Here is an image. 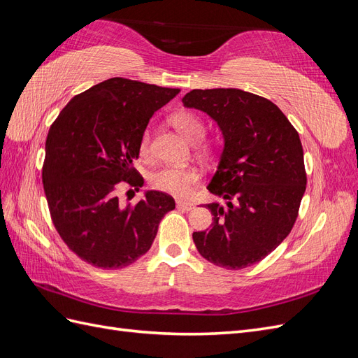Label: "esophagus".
Returning <instances> with one entry per match:
<instances>
[{"mask_svg": "<svg viewBox=\"0 0 358 358\" xmlns=\"http://www.w3.org/2000/svg\"><path fill=\"white\" fill-rule=\"evenodd\" d=\"M176 206H178V209H183V210H192V209H194V204L189 203V201L178 200V201H176Z\"/></svg>", "mask_w": 358, "mask_h": 358, "instance_id": "1", "label": "esophagus"}]
</instances>
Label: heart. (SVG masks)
I'll return each mask as SVG.
<instances>
[{"mask_svg": "<svg viewBox=\"0 0 358 358\" xmlns=\"http://www.w3.org/2000/svg\"><path fill=\"white\" fill-rule=\"evenodd\" d=\"M171 124L176 127L178 131L189 140L191 143L200 142L204 136V124L201 119L189 112H180L171 117ZM138 155L143 159L150 158V133L149 129L143 133L138 143ZM200 180V171L192 167H178V166H164L154 171L149 178L152 188L162 191L171 196L183 197L191 191L194 183Z\"/></svg>", "mask_w": 358, "mask_h": 358, "instance_id": "obj_1", "label": "heart"}]
</instances>
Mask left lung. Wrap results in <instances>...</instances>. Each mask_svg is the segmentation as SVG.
I'll return each mask as SVG.
<instances>
[{"label": "left lung", "mask_w": 358, "mask_h": 358, "mask_svg": "<svg viewBox=\"0 0 358 358\" xmlns=\"http://www.w3.org/2000/svg\"><path fill=\"white\" fill-rule=\"evenodd\" d=\"M182 103L208 113L224 137L208 189L227 206H204L212 227L192 233L194 243L224 268L262 262L289 234L306 189L299 133L276 104L242 90H192Z\"/></svg>", "instance_id": "8db88e82"}]
</instances>
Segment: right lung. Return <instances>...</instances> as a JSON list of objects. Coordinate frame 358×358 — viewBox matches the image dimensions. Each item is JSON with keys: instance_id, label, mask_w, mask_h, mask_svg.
I'll use <instances>...</instances> for the list:
<instances>
[{"instance_id": "right-lung-1", "label": "right lung", "mask_w": 358, "mask_h": 358, "mask_svg": "<svg viewBox=\"0 0 358 358\" xmlns=\"http://www.w3.org/2000/svg\"><path fill=\"white\" fill-rule=\"evenodd\" d=\"M180 90L124 78L107 79L73 96L46 138L43 188L61 239L83 262L122 268L149 251L175 200L148 191L122 204L119 191H138L133 162L152 115ZM127 192V194H128Z\"/></svg>"}]
</instances>
